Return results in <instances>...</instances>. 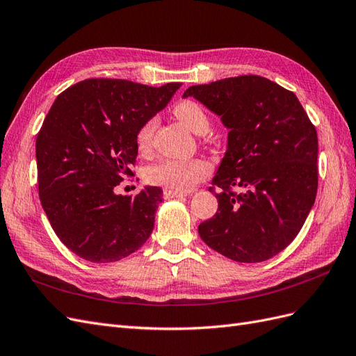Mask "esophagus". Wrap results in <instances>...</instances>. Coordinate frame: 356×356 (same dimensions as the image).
Returning <instances> with one entry per match:
<instances>
[{
    "label": "esophagus",
    "mask_w": 356,
    "mask_h": 356,
    "mask_svg": "<svg viewBox=\"0 0 356 356\" xmlns=\"http://www.w3.org/2000/svg\"><path fill=\"white\" fill-rule=\"evenodd\" d=\"M188 193H179V191H174V190H169V188H165L163 190V197L165 199H175V197H184L187 196Z\"/></svg>",
    "instance_id": "esophagus-1"
}]
</instances>
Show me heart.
<instances>
[{
    "label": "heart",
    "instance_id": "obj_1",
    "mask_svg": "<svg viewBox=\"0 0 356 356\" xmlns=\"http://www.w3.org/2000/svg\"><path fill=\"white\" fill-rule=\"evenodd\" d=\"M175 114L179 120L184 123L191 132L196 135H204L211 127V120L195 101H182L175 106ZM159 126V118L149 117L145 120L136 132V145L139 152H148L153 143V136ZM209 175V165L200 159L191 160H174L165 159L157 163L148 166L145 170V178L149 184L165 187L174 191L186 193L193 186L197 184L199 181L204 179Z\"/></svg>",
    "mask_w": 356,
    "mask_h": 356
}]
</instances>
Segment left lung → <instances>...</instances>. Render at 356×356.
<instances>
[{
    "label": "left lung",
    "instance_id": "1",
    "mask_svg": "<svg viewBox=\"0 0 356 356\" xmlns=\"http://www.w3.org/2000/svg\"><path fill=\"white\" fill-rule=\"evenodd\" d=\"M187 96L230 131L209 188L218 209L200 222V238L230 260L266 261L296 239L315 203L316 129L293 92L260 75L191 86Z\"/></svg>",
    "mask_w": 356,
    "mask_h": 356
}]
</instances>
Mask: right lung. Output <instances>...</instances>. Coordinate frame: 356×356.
Returning <instances> with one entry per match:
<instances>
[{
	"mask_svg": "<svg viewBox=\"0 0 356 356\" xmlns=\"http://www.w3.org/2000/svg\"><path fill=\"white\" fill-rule=\"evenodd\" d=\"M179 88L89 79L53 102L35 143L38 195L51 229L83 260L118 261L152 234L161 188L145 187L136 196L114 190L135 177L138 129Z\"/></svg>",
	"mask_w": 356,
	"mask_h": 356,
	"instance_id": "right-lung-1",
	"label": "right lung"
}]
</instances>
